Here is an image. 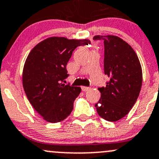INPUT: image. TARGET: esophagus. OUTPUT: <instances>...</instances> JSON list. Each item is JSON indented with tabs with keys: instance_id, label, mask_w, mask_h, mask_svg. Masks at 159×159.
<instances>
[{
	"instance_id": "obj_1",
	"label": "esophagus",
	"mask_w": 159,
	"mask_h": 159,
	"mask_svg": "<svg viewBox=\"0 0 159 159\" xmlns=\"http://www.w3.org/2000/svg\"><path fill=\"white\" fill-rule=\"evenodd\" d=\"M81 90H83V91H88V90H90V88H88V87H84V86H83V87H81Z\"/></svg>"
}]
</instances>
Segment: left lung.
<instances>
[{
  "label": "left lung",
  "instance_id": "obj_1",
  "mask_svg": "<svg viewBox=\"0 0 159 159\" xmlns=\"http://www.w3.org/2000/svg\"><path fill=\"white\" fill-rule=\"evenodd\" d=\"M103 40L104 72L110 79L99 88L101 97L95 106L101 118L117 121L128 114L139 97L143 72L134 49L121 38L114 35H96Z\"/></svg>",
  "mask_w": 159,
  "mask_h": 159
}]
</instances>
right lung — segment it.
Returning a JSON list of instances; mask_svg holds the SVG:
<instances>
[{"instance_id": "add662e5", "label": "right lung", "mask_w": 159, "mask_h": 159, "mask_svg": "<svg viewBox=\"0 0 159 159\" xmlns=\"http://www.w3.org/2000/svg\"><path fill=\"white\" fill-rule=\"evenodd\" d=\"M88 39L50 37L38 43L24 64L22 85L28 99L45 121H63L73 109L79 87L62 84L69 75L66 65L77 47L88 45Z\"/></svg>"}]
</instances>
